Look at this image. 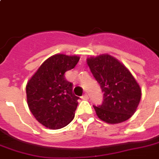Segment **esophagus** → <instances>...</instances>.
<instances>
[{
  "instance_id": "1",
  "label": "esophagus",
  "mask_w": 159,
  "mask_h": 159,
  "mask_svg": "<svg viewBox=\"0 0 159 159\" xmlns=\"http://www.w3.org/2000/svg\"><path fill=\"white\" fill-rule=\"evenodd\" d=\"M82 99H83V100H88V99H89V96H88L87 94H85V95H83V96H82Z\"/></svg>"
}]
</instances>
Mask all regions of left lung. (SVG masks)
<instances>
[{"mask_svg":"<svg viewBox=\"0 0 159 159\" xmlns=\"http://www.w3.org/2000/svg\"><path fill=\"white\" fill-rule=\"evenodd\" d=\"M87 64L104 93L102 104L94 106L98 118L108 124L131 118L140 102L141 89L129 70L108 54L90 57Z\"/></svg>","mask_w":159,"mask_h":159,"instance_id":"1","label":"left lung"}]
</instances>
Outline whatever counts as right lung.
<instances>
[{
    "instance_id": "obj_1",
    "label": "right lung",
    "mask_w": 159,
    "mask_h": 159,
    "mask_svg": "<svg viewBox=\"0 0 159 159\" xmlns=\"http://www.w3.org/2000/svg\"><path fill=\"white\" fill-rule=\"evenodd\" d=\"M80 57L56 54L50 57L27 82L26 101L31 113L49 129L67 126L75 116L78 102L73 84L64 73L75 68Z\"/></svg>"
}]
</instances>
